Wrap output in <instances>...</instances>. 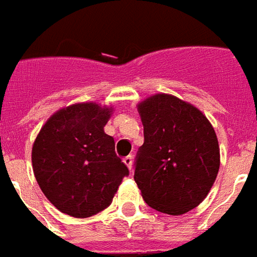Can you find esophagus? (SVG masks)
<instances>
[{
    "label": "esophagus",
    "instance_id": "34e87169",
    "mask_svg": "<svg viewBox=\"0 0 257 257\" xmlns=\"http://www.w3.org/2000/svg\"><path fill=\"white\" fill-rule=\"evenodd\" d=\"M123 163H124V164H126L127 166V168H128V170H133V156H126L124 157V159H123Z\"/></svg>",
    "mask_w": 257,
    "mask_h": 257
}]
</instances>
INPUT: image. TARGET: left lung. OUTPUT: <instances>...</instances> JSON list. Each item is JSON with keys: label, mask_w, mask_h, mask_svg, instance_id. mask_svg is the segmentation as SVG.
<instances>
[{"label": "left lung", "mask_w": 257, "mask_h": 257, "mask_svg": "<svg viewBox=\"0 0 257 257\" xmlns=\"http://www.w3.org/2000/svg\"><path fill=\"white\" fill-rule=\"evenodd\" d=\"M144 145L137 155L136 179L149 207L183 215L207 197L218 175V137L207 116L190 102L159 93L137 105Z\"/></svg>", "instance_id": "obj_1"}]
</instances>
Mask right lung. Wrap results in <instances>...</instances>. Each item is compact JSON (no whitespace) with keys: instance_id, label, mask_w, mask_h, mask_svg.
<instances>
[{"instance_id":"add662e5","label":"right lung","mask_w":257,"mask_h":257,"mask_svg":"<svg viewBox=\"0 0 257 257\" xmlns=\"http://www.w3.org/2000/svg\"><path fill=\"white\" fill-rule=\"evenodd\" d=\"M112 106L78 102L54 112L35 138L33 170L46 198L63 213L89 218L109 207L128 168L104 127Z\"/></svg>"}]
</instances>
